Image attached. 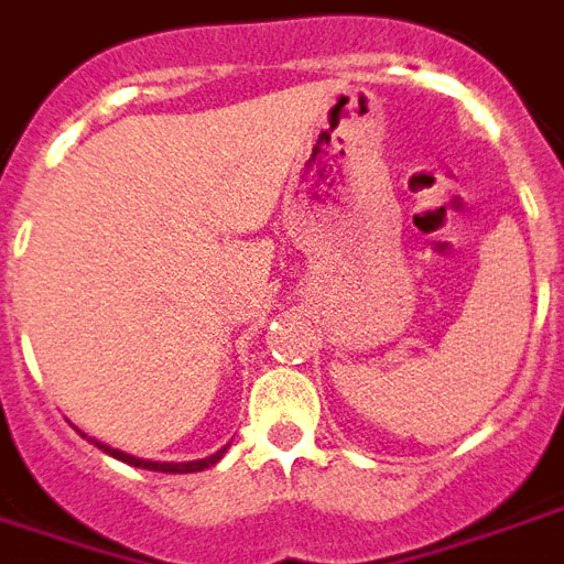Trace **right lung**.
I'll use <instances>...</instances> for the list:
<instances>
[{
	"instance_id": "1",
	"label": "right lung",
	"mask_w": 564,
	"mask_h": 564,
	"mask_svg": "<svg viewBox=\"0 0 564 564\" xmlns=\"http://www.w3.org/2000/svg\"><path fill=\"white\" fill-rule=\"evenodd\" d=\"M83 434V431H79ZM86 437V434H83ZM97 448H104L106 455H112L116 460H124V464H130V467H142V469H154V473H202V469L214 467L223 455H226V448L223 446L217 452V455H210V458H202V460H181V464H175V460H142L137 458V455H127V452H121V448H112L106 446V443H97V440H91Z\"/></svg>"
}]
</instances>
